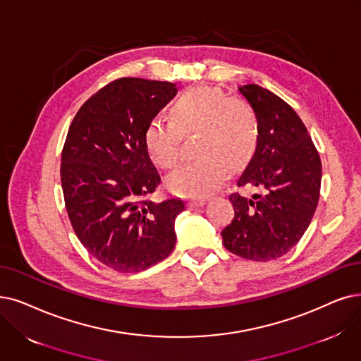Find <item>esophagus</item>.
<instances>
[{
  "label": "esophagus",
  "mask_w": 361,
  "mask_h": 361,
  "mask_svg": "<svg viewBox=\"0 0 361 361\" xmlns=\"http://www.w3.org/2000/svg\"><path fill=\"white\" fill-rule=\"evenodd\" d=\"M204 204H206V200H203V198H192V200H190L188 207L190 209H197V207H203Z\"/></svg>",
  "instance_id": "34e87169"
}]
</instances>
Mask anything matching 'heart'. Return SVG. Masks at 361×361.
Listing matches in <instances>:
<instances>
[{
  "label": "heart",
  "instance_id": "1",
  "mask_svg": "<svg viewBox=\"0 0 361 361\" xmlns=\"http://www.w3.org/2000/svg\"><path fill=\"white\" fill-rule=\"evenodd\" d=\"M194 161L180 166L167 178L176 195L203 198L221 188L228 167H240L252 157L259 126L253 109L237 97L214 87L185 92L171 106V121L154 117L143 140L151 160L161 169H175L180 160L182 135L197 133Z\"/></svg>",
  "mask_w": 361,
  "mask_h": 361
}]
</instances>
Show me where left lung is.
Instances as JSON below:
<instances>
[{
    "instance_id": "1",
    "label": "left lung",
    "mask_w": 361,
    "mask_h": 361,
    "mask_svg": "<svg viewBox=\"0 0 361 361\" xmlns=\"http://www.w3.org/2000/svg\"><path fill=\"white\" fill-rule=\"evenodd\" d=\"M238 92L256 115L259 137L237 186L257 192L229 195L234 219L221 235L231 253L267 262L289 252L310 226L320 198L322 160L289 104L257 84Z\"/></svg>"
}]
</instances>
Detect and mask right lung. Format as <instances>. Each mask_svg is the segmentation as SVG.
Masks as SVG:
<instances>
[{
    "instance_id": "add662e5",
    "label": "right lung",
    "mask_w": 361,
    "mask_h": 361,
    "mask_svg": "<svg viewBox=\"0 0 361 361\" xmlns=\"http://www.w3.org/2000/svg\"><path fill=\"white\" fill-rule=\"evenodd\" d=\"M176 93L169 81L114 80L69 126L61 164L66 212L82 246L114 271H143L175 249V219L185 203L151 201L161 178L143 133Z\"/></svg>"
}]
</instances>
